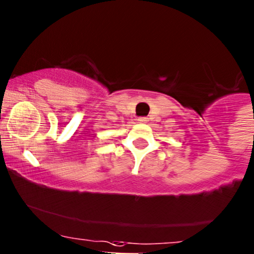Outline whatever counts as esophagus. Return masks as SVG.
Instances as JSON below:
<instances>
[{
  "mask_svg": "<svg viewBox=\"0 0 254 254\" xmlns=\"http://www.w3.org/2000/svg\"><path fill=\"white\" fill-rule=\"evenodd\" d=\"M137 121L144 123V122H148V118H146V117H141V118H138Z\"/></svg>",
  "mask_w": 254,
  "mask_h": 254,
  "instance_id": "34e87169",
  "label": "esophagus"
}]
</instances>
